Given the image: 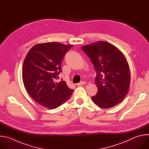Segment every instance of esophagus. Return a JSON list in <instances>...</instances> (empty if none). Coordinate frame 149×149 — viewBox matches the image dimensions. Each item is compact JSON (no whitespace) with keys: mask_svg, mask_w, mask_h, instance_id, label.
I'll use <instances>...</instances> for the list:
<instances>
[{"mask_svg":"<svg viewBox=\"0 0 149 149\" xmlns=\"http://www.w3.org/2000/svg\"><path fill=\"white\" fill-rule=\"evenodd\" d=\"M84 83H85L84 81H81V82H80V83H77L76 85L78 86H81V85L84 84Z\"/></svg>","mask_w":149,"mask_h":149,"instance_id":"obj_1","label":"esophagus"}]
</instances>
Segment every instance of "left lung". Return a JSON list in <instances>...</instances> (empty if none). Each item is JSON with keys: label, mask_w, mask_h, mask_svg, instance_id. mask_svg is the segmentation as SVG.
I'll return each instance as SVG.
<instances>
[{"label": "left lung", "mask_w": 149, "mask_h": 149, "mask_svg": "<svg viewBox=\"0 0 149 149\" xmlns=\"http://www.w3.org/2000/svg\"><path fill=\"white\" fill-rule=\"evenodd\" d=\"M96 72L98 92L92 97L98 106L108 109L120 103L127 95L130 82L128 63L123 53L113 45L103 41L84 46Z\"/></svg>", "instance_id": "1"}]
</instances>
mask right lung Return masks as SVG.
<instances>
[{"label":"right lung","instance_id":"right-lung-1","mask_svg":"<svg viewBox=\"0 0 149 149\" xmlns=\"http://www.w3.org/2000/svg\"><path fill=\"white\" fill-rule=\"evenodd\" d=\"M73 45L58 42L34 46L27 54L23 66L22 78L29 95L37 103L54 109L70 97L73 90L63 80L56 82L62 72V62Z\"/></svg>","mask_w":149,"mask_h":149}]
</instances>
